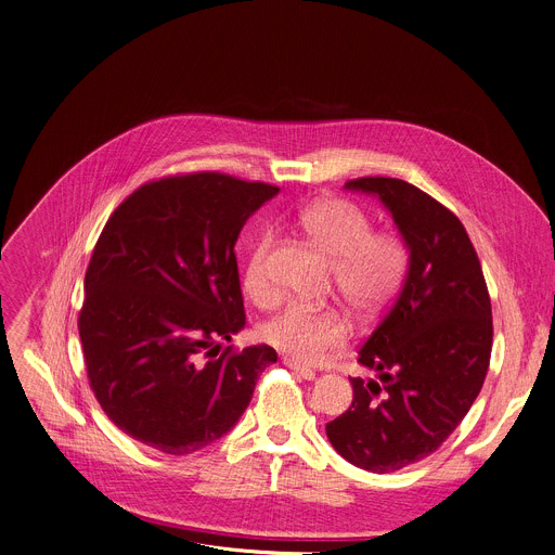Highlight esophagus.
Masks as SVG:
<instances>
[{"label":"esophagus","mask_w":555,"mask_h":555,"mask_svg":"<svg viewBox=\"0 0 555 555\" xmlns=\"http://www.w3.org/2000/svg\"><path fill=\"white\" fill-rule=\"evenodd\" d=\"M283 364H285V366H289L294 373H298L302 379H313V377H315V373H313L311 369H307V366L298 364V362H296V360H292V358H283Z\"/></svg>","instance_id":"obj_1"}]
</instances>
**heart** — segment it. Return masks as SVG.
Segmentation results:
<instances>
[{
    "label": "heart",
    "instance_id": "1",
    "mask_svg": "<svg viewBox=\"0 0 555 555\" xmlns=\"http://www.w3.org/2000/svg\"><path fill=\"white\" fill-rule=\"evenodd\" d=\"M309 242L334 266V283L343 298L362 315L379 311L404 281L409 250L400 236L373 232L371 217L351 202L321 199L298 215ZM272 230H261L244 263V289L257 302L274 296L268 257ZM266 340L296 362L315 364L349 338V323L334 307L292 302L263 327Z\"/></svg>",
    "mask_w": 555,
    "mask_h": 555
}]
</instances>
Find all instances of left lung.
Returning a JSON list of instances; mask_svg holds the SVG:
<instances>
[{"mask_svg":"<svg viewBox=\"0 0 555 555\" xmlns=\"http://www.w3.org/2000/svg\"><path fill=\"white\" fill-rule=\"evenodd\" d=\"M409 250L404 285L358 351L375 377H349L353 402L325 426L349 463L388 474L433 454L479 398L492 356L483 270L454 212L395 178H360Z\"/></svg>","mask_w":555,"mask_h":555,"instance_id":"left-lung-1","label":"left lung"}]
</instances>
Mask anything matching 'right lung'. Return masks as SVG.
I'll return each mask as SVG.
<instances>
[{"instance_id":"right-lung-1","label":"right lung","mask_w":555,"mask_h":555,"mask_svg":"<svg viewBox=\"0 0 555 555\" xmlns=\"http://www.w3.org/2000/svg\"><path fill=\"white\" fill-rule=\"evenodd\" d=\"M276 186L223 173L149 182L107 219L78 313L90 386L135 441L191 454L248 409L268 345L223 349L246 325L234 244Z\"/></svg>"}]
</instances>
